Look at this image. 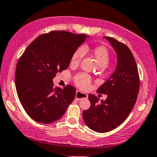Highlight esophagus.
I'll return each instance as SVG.
<instances>
[{
    "label": "esophagus",
    "mask_w": 157,
    "mask_h": 157,
    "mask_svg": "<svg viewBox=\"0 0 157 157\" xmlns=\"http://www.w3.org/2000/svg\"><path fill=\"white\" fill-rule=\"evenodd\" d=\"M76 98L78 100H80L82 99V98H88V95L86 93H84V92H82L80 91H78L77 90V92H76V95H75Z\"/></svg>",
    "instance_id": "obj_1"
}]
</instances>
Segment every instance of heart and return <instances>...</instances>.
Here are the masks:
<instances>
[{
	"mask_svg": "<svg viewBox=\"0 0 157 157\" xmlns=\"http://www.w3.org/2000/svg\"><path fill=\"white\" fill-rule=\"evenodd\" d=\"M89 50L87 47H80L74 51L71 59V65L76 66L80 63L85 55L86 51ZM92 54L96 59L98 65L101 67H106L110 62V52L104 46H98L92 49ZM74 83L79 88L86 90L89 88L91 83V77L86 74L80 73L74 77Z\"/></svg>",
	"mask_w": 157,
	"mask_h": 157,
	"instance_id": "b5f03b06",
	"label": "heart"
}]
</instances>
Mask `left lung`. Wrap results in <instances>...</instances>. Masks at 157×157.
I'll return each instance as SVG.
<instances>
[{
    "label": "left lung",
    "mask_w": 157,
    "mask_h": 157,
    "mask_svg": "<svg viewBox=\"0 0 157 157\" xmlns=\"http://www.w3.org/2000/svg\"><path fill=\"white\" fill-rule=\"evenodd\" d=\"M117 52V65L110 78L98 89L97 92L108 95L106 100L89 95L90 108L83 110L86 126L97 132L113 130L125 121L136 102L140 87L139 74L135 58L124 44L116 39L105 37Z\"/></svg>",
    "instance_id": "obj_1"
}]
</instances>
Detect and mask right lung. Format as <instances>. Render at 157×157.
<instances>
[{
    "label": "right lung",
    "instance_id": "1",
    "mask_svg": "<svg viewBox=\"0 0 157 157\" xmlns=\"http://www.w3.org/2000/svg\"><path fill=\"white\" fill-rule=\"evenodd\" d=\"M86 34L64 31L43 34L29 44L17 62L15 83L18 97L29 117L50 123L63 116L73 101L76 89L67 85L54 87L52 79L68 67L74 51Z\"/></svg>",
    "mask_w": 157,
    "mask_h": 157
}]
</instances>
